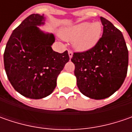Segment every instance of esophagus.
I'll list each match as a JSON object with an SVG mask.
<instances>
[{
    "mask_svg": "<svg viewBox=\"0 0 132 132\" xmlns=\"http://www.w3.org/2000/svg\"><path fill=\"white\" fill-rule=\"evenodd\" d=\"M68 56L69 57H70V59H71L73 57V52H72L71 51H68Z\"/></svg>",
    "mask_w": 132,
    "mask_h": 132,
    "instance_id": "esophagus-1",
    "label": "esophagus"
}]
</instances>
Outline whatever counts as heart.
<instances>
[{
    "instance_id": "obj_1",
    "label": "heart",
    "mask_w": 132,
    "mask_h": 132,
    "mask_svg": "<svg viewBox=\"0 0 132 132\" xmlns=\"http://www.w3.org/2000/svg\"><path fill=\"white\" fill-rule=\"evenodd\" d=\"M102 26L99 22H82L62 31L61 35L67 40H72L73 45L79 51H86L95 47L101 37Z\"/></svg>"
}]
</instances>
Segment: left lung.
I'll return each instance as SVG.
<instances>
[{
	"label": "left lung",
	"mask_w": 132,
	"mask_h": 132,
	"mask_svg": "<svg viewBox=\"0 0 132 132\" xmlns=\"http://www.w3.org/2000/svg\"><path fill=\"white\" fill-rule=\"evenodd\" d=\"M102 37L92 49L73 53L74 74L81 93L101 100L111 96L124 81L129 64V51L121 31L101 17Z\"/></svg>",
	"instance_id": "1"
}]
</instances>
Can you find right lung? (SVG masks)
<instances>
[{
    "instance_id": "1",
    "label": "right lung",
    "mask_w": 132,
    "mask_h": 132,
    "mask_svg": "<svg viewBox=\"0 0 132 132\" xmlns=\"http://www.w3.org/2000/svg\"><path fill=\"white\" fill-rule=\"evenodd\" d=\"M44 14H32L13 31L3 54L4 68L14 89L31 99H40L53 93L56 79L68 53L53 51V34L45 33L38 26L45 24Z\"/></svg>"
}]
</instances>
